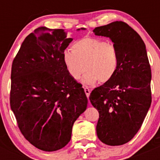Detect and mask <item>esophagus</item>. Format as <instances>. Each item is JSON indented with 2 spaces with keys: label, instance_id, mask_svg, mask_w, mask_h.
Instances as JSON below:
<instances>
[{
  "label": "esophagus",
  "instance_id": "1",
  "mask_svg": "<svg viewBox=\"0 0 160 160\" xmlns=\"http://www.w3.org/2000/svg\"><path fill=\"white\" fill-rule=\"evenodd\" d=\"M84 91L86 93V95H87V98L90 97V90L87 87H84Z\"/></svg>",
  "mask_w": 160,
  "mask_h": 160
}]
</instances>
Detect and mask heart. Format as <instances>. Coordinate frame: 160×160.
I'll return each instance as SVG.
<instances>
[{"instance_id":"1","label":"heart","mask_w":160,"mask_h":160,"mask_svg":"<svg viewBox=\"0 0 160 160\" xmlns=\"http://www.w3.org/2000/svg\"><path fill=\"white\" fill-rule=\"evenodd\" d=\"M72 50H66L62 62L69 75L78 80L87 68L82 82L94 85L113 78L119 65L117 47L113 43L95 38H83L73 44ZM86 66L85 67L84 66Z\"/></svg>"}]
</instances>
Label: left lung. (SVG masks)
Returning a JSON list of instances; mask_svg holds the SVG:
<instances>
[{"label":"left lung","mask_w":160,"mask_h":160,"mask_svg":"<svg viewBox=\"0 0 160 160\" xmlns=\"http://www.w3.org/2000/svg\"><path fill=\"white\" fill-rule=\"evenodd\" d=\"M93 32L110 38L118 52L115 75L92 90L90 100L99 112L96 127L98 138L107 145L119 146L136 135L152 103V71L146 46L125 22H111Z\"/></svg>","instance_id":"8db88e82"}]
</instances>
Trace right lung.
<instances>
[{"mask_svg":"<svg viewBox=\"0 0 160 160\" xmlns=\"http://www.w3.org/2000/svg\"><path fill=\"white\" fill-rule=\"evenodd\" d=\"M66 34L62 29L38 28L25 38L12 65L11 109L24 137L45 152L70 142L73 123L88 102L63 64L73 41Z\"/></svg>","mask_w":160,"mask_h":160,"instance_id":"obj_1","label":"right lung"}]
</instances>
